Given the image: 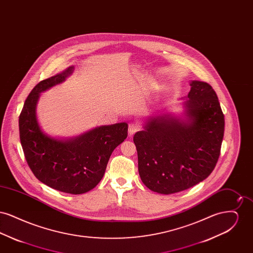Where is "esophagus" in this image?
Here are the masks:
<instances>
[{
    "label": "esophagus",
    "mask_w": 253,
    "mask_h": 253,
    "mask_svg": "<svg viewBox=\"0 0 253 253\" xmlns=\"http://www.w3.org/2000/svg\"><path fill=\"white\" fill-rule=\"evenodd\" d=\"M139 130H140V126H139V124H138V123L132 122V123H130V124H129L128 132H129V134H130V135L134 134L135 132H137V131H139Z\"/></svg>",
    "instance_id": "obj_1"
}]
</instances>
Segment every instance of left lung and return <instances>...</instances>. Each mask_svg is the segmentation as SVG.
Wrapping results in <instances>:
<instances>
[{"instance_id": "left-lung-1", "label": "left lung", "mask_w": 253, "mask_h": 253, "mask_svg": "<svg viewBox=\"0 0 253 253\" xmlns=\"http://www.w3.org/2000/svg\"><path fill=\"white\" fill-rule=\"evenodd\" d=\"M184 105L186 121L152 117L133 135L140 178L153 192L170 194L193 187L211 173L220 156L225 119L215 91L193 81Z\"/></svg>"}]
</instances>
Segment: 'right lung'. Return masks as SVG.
<instances>
[{
    "label": "right lung",
    "instance_id": "1",
    "mask_svg": "<svg viewBox=\"0 0 253 253\" xmlns=\"http://www.w3.org/2000/svg\"><path fill=\"white\" fill-rule=\"evenodd\" d=\"M73 70L71 66L32 89L20 114L19 130L26 162L37 178L62 193L81 194L101 180L113 151L128 135V124L100 126L67 140L42 132L36 115L40 93L64 82Z\"/></svg>",
    "mask_w": 253,
    "mask_h": 253
}]
</instances>
